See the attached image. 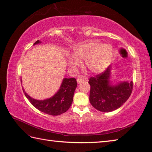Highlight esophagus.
<instances>
[{"label":"esophagus","instance_id":"1","mask_svg":"<svg viewBox=\"0 0 152 152\" xmlns=\"http://www.w3.org/2000/svg\"><path fill=\"white\" fill-rule=\"evenodd\" d=\"M83 81H84V79H82L81 78H78V79H77V82H78V84H80Z\"/></svg>","mask_w":152,"mask_h":152}]
</instances>
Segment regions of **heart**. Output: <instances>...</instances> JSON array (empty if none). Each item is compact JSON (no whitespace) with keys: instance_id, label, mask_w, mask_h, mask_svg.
<instances>
[{"instance_id":"b5f03b06","label":"heart","mask_w":152,"mask_h":152,"mask_svg":"<svg viewBox=\"0 0 152 152\" xmlns=\"http://www.w3.org/2000/svg\"><path fill=\"white\" fill-rule=\"evenodd\" d=\"M74 56L68 58L70 66L76 69L80 66V60H86V66L91 72H103L112 57V48L108 44L99 42L82 43L74 48Z\"/></svg>"}]
</instances>
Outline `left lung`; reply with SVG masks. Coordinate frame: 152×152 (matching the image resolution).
Instances as JSON below:
<instances>
[{
	"mask_svg": "<svg viewBox=\"0 0 152 152\" xmlns=\"http://www.w3.org/2000/svg\"><path fill=\"white\" fill-rule=\"evenodd\" d=\"M111 66L104 72L91 77L90 102L98 111L110 112L119 108L128 100L133 89V82H117L114 84L110 81Z\"/></svg>",
	"mask_w": 152,
	"mask_h": 152,
	"instance_id": "8db88e82",
	"label": "left lung"
}]
</instances>
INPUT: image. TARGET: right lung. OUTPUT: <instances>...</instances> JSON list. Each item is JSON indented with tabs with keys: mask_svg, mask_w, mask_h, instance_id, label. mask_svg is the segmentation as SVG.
Listing matches in <instances>:
<instances>
[{
	"mask_svg": "<svg viewBox=\"0 0 152 152\" xmlns=\"http://www.w3.org/2000/svg\"><path fill=\"white\" fill-rule=\"evenodd\" d=\"M40 43H41L40 41L37 40L34 45ZM76 87L77 82L75 78H64L58 92L50 98L42 100H36L31 98L24 89L23 90L24 95L36 108L45 114L58 115L66 112L70 108L72 103L74 93Z\"/></svg>",
	"mask_w": 152,
	"mask_h": 152,
	"instance_id": "add662e5",
	"label": "right lung"
}]
</instances>
